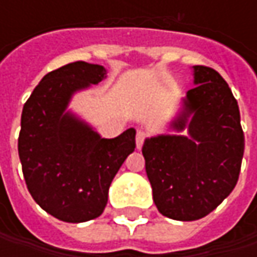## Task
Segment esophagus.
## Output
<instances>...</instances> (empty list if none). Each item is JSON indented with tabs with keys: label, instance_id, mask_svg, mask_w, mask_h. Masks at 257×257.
<instances>
[{
	"label": "esophagus",
	"instance_id": "34e87169",
	"mask_svg": "<svg viewBox=\"0 0 257 257\" xmlns=\"http://www.w3.org/2000/svg\"><path fill=\"white\" fill-rule=\"evenodd\" d=\"M144 139H146V133H144L143 130H139L137 134H136V146H137V149H139V150H140V149H142V146H143Z\"/></svg>",
	"mask_w": 257,
	"mask_h": 257
}]
</instances>
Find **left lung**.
I'll use <instances>...</instances> for the list:
<instances>
[{
	"mask_svg": "<svg viewBox=\"0 0 257 257\" xmlns=\"http://www.w3.org/2000/svg\"><path fill=\"white\" fill-rule=\"evenodd\" d=\"M194 87L172 128L183 134L146 139V173L159 212L192 222L213 212L234 189L244 152L236 98L216 70L193 65Z\"/></svg>",
	"mask_w": 257,
	"mask_h": 257,
	"instance_id": "1",
	"label": "left lung"
}]
</instances>
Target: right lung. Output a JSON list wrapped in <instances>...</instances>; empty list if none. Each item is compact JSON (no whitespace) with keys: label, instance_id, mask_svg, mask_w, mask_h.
Here are the masks:
<instances>
[{"label":"right lung","instance_id":"obj_1","mask_svg":"<svg viewBox=\"0 0 257 257\" xmlns=\"http://www.w3.org/2000/svg\"><path fill=\"white\" fill-rule=\"evenodd\" d=\"M103 65L75 61L43 77L21 114L18 154L35 203L68 223L93 220L103 213L108 189L136 149V130L103 139L71 113L77 91L103 81Z\"/></svg>","mask_w":257,"mask_h":257}]
</instances>
